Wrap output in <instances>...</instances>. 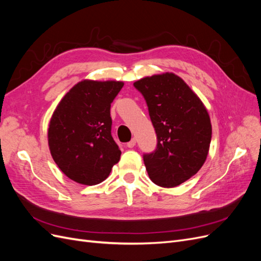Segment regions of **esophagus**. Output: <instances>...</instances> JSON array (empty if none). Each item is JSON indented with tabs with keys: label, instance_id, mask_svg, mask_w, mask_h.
<instances>
[{
	"label": "esophagus",
	"instance_id": "esophagus-1",
	"mask_svg": "<svg viewBox=\"0 0 261 261\" xmlns=\"http://www.w3.org/2000/svg\"><path fill=\"white\" fill-rule=\"evenodd\" d=\"M136 145V139L135 138H132L127 144H126V146H127L128 148H134V146Z\"/></svg>",
	"mask_w": 261,
	"mask_h": 261
}]
</instances>
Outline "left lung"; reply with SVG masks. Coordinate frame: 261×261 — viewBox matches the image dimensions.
<instances>
[{"label":"left lung","instance_id":"8db88e82","mask_svg":"<svg viewBox=\"0 0 261 261\" xmlns=\"http://www.w3.org/2000/svg\"><path fill=\"white\" fill-rule=\"evenodd\" d=\"M134 87L146 100L156 134L155 150L144 154L149 177L161 187H175L207 159L212 134L207 109L173 73L141 78Z\"/></svg>","mask_w":261,"mask_h":261}]
</instances>
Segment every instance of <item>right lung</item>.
Here are the masks:
<instances>
[{"instance_id": "obj_1", "label": "right lung", "mask_w": 261, "mask_h": 261, "mask_svg": "<svg viewBox=\"0 0 261 261\" xmlns=\"http://www.w3.org/2000/svg\"><path fill=\"white\" fill-rule=\"evenodd\" d=\"M123 86L114 81H83L53 112L48 130L51 155L60 170L77 183H101L120 161L121 150L111 135L110 108Z\"/></svg>"}]
</instances>
